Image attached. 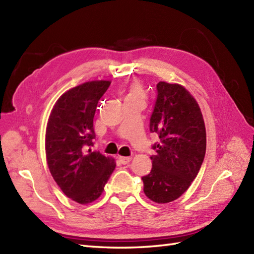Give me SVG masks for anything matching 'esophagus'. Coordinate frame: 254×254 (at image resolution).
Instances as JSON below:
<instances>
[{
    "label": "esophagus",
    "instance_id": "esophagus-1",
    "mask_svg": "<svg viewBox=\"0 0 254 254\" xmlns=\"http://www.w3.org/2000/svg\"><path fill=\"white\" fill-rule=\"evenodd\" d=\"M131 159H132L131 157H123V156H120V157H119V161H120L122 165L128 164L131 161Z\"/></svg>",
    "mask_w": 254,
    "mask_h": 254
}]
</instances>
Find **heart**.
Returning <instances> with one entry per match:
<instances>
[{
  "mask_svg": "<svg viewBox=\"0 0 254 254\" xmlns=\"http://www.w3.org/2000/svg\"><path fill=\"white\" fill-rule=\"evenodd\" d=\"M141 95H142L141 86L138 84H133L130 93H128L127 98H141Z\"/></svg>",
  "mask_w": 254,
  "mask_h": 254,
  "instance_id": "heart-1",
  "label": "heart"
}]
</instances>
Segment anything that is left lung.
<instances>
[{"mask_svg":"<svg viewBox=\"0 0 254 254\" xmlns=\"http://www.w3.org/2000/svg\"><path fill=\"white\" fill-rule=\"evenodd\" d=\"M149 130L158 134L153 145V167L142 178L144 193L152 201H175L195 179L206 150V131L196 100L179 84L159 82Z\"/></svg>","mask_w":254,"mask_h":254,"instance_id":"left-lung-1","label":"left lung"}]
</instances>
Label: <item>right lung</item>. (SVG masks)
Instances as JSON below:
<instances>
[{"instance_id":"obj_1","label":"right lung","mask_w":254,"mask_h":254,"mask_svg":"<svg viewBox=\"0 0 254 254\" xmlns=\"http://www.w3.org/2000/svg\"><path fill=\"white\" fill-rule=\"evenodd\" d=\"M110 84L91 80L67 90L57 100L48 120V167L62 192L79 204L98 198L116 168L115 159L90 148L96 108Z\"/></svg>"}]
</instances>
